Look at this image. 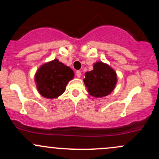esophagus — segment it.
<instances>
[{
    "mask_svg": "<svg viewBox=\"0 0 159 159\" xmlns=\"http://www.w3.org/2000/svg\"><path fill=\"white\" fill-rule=\"evenodd\" d=\"M81 72H80V71H77V72H76V76H77L78 78H80L81 77Z\"/></svg>",
    "mask_w": 159,
    "mask_h": 159,
    "instance_id": "esophagus-1",
    "label": "esophagus"
}]
</instances>
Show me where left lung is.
I'll use <instances>...</instances> for the list:
<instances>
[{"instance_id":"1","label":"left lung","mask_w":159,"mask_h":159,"mask_svg":"<svg viewBox=\"0 0 159 159\" xmlns=\"http://www.w3.org/2000/svg\"><path fill=\"white\" fill-rule=\"evenodd\" d=\"M117 78L116 72L110 66L102 62H96L93 69L85 73L84 79L89 94L96 98L109 95L114 90Z\"/></svg>"}]
</instances>
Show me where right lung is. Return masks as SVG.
Returning <instances> with one entry per match:
<instances>
[{"label": "right lung", "instance_id": "1", "mask_svg": "<svg viewBox=\"0 0 159 159\" xmlns=\"http://www.w3.org/2000/svg\"><path fill=\"white\" fill-rule=\"evenodd\" d=\"M74 78V72L58 60L45 63L35 75L36 87L41 96L55 98L64 93L67 84Z\"/></svg>", "mask_w": 159, "mask_h": 159}]
</instances>
